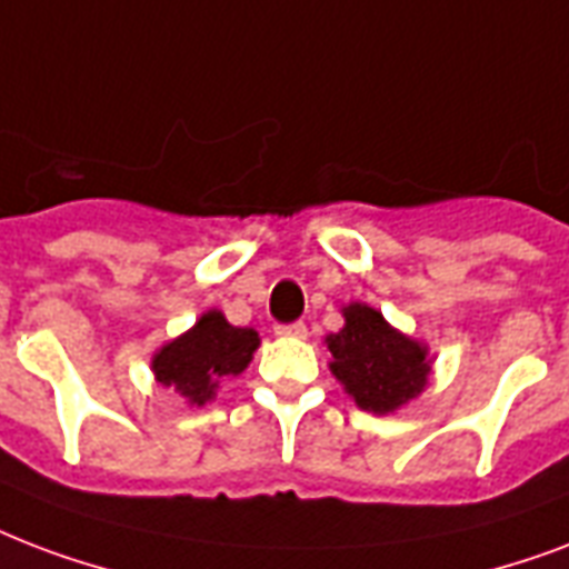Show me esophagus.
<instances>
[{"mask_svg":"<svg viewBox=\"0 0 569 569\" xmlns=\"http://www.w3.org/2000/svg\"><path fill=\"white\" fill-rule=\"evenodd\" d=\"M277 333H280V337H295V340H301V337H307V325L303 322L277 325Z\"/></svg>","mask_w":569,"mask_h":569,"instance_id":"34e87169","label":"esophagus"}]
</instances>
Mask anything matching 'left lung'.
Segmentation results:
<instances>
[{
	"instance_id": "1",
	"label": "left lung",
	"mask_w": 569,
	"mask_h": 569,
	"mask_svg": "<svg viewBox=\"0 0 569 569\" xmlns=\"http://www.w3.org/2000/svg\"><path fill=\"white\" fill-rule=\"evenodd\" d=\"M346 328L328 337L331 372L346 385L355 402L376 415L400 409L418 397L429 376L427 349L393 331L379 310L349 303Z\"/></svg>"
}]
</instances>
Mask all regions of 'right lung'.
I'll return each mask as SVG.
<instances>
[{
    "label": "right lung",
    "mask_w": 569,
    "mask_h": 569,
    "mask_svg": "<svg viewBox=\"0 0 569 569\" xmlns=\"http://www.w3.org/2000/svg\"><path fill=\"white\" fill-rule=\"evenodd\" d=\"M259 346V333L253 328H236L223 319V313H206L179 340L167 342L151 370L160 385L176 388L181 397L202 406L214 397L217 385L229 376H238L253 358Z\"/></svg>",
    "instance_id": "obj_1"
}]
</instances>
